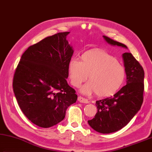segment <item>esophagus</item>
<instances>
[{"instance_id": "obj_1", "label": "esophagus", "mask_w": 152, "mask_h": 152, "mask_svg": "<svg viewBox=\"0 0 152 152\" xmlns=\"http://www.w3.org/2000/svg\"><path fill=\"white\" fill-rule=\"evenodd\" d=\"M78 101L80 103H88L89 102L88 100L86 99V98H83V97H82L81 96L78 97Z\"/></svg>"}]
</instances>
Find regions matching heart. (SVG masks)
Wrapping results in <instances>:
<instances>
[{"mask_svg":"<svg viewBox=\"0 0 152 152\" xmlns=\"http://www.w3.org/2000/svg\"><path fill=\"white\" fill-rule=\"evenodd\" d=\"M69 76L73 86L82 87L83 94L94 93L99 97L113 95L123 86L126 77L124 66L113 56L102 50H88L81 56V61L72 58L68 65Z\"/></svg>","mask_w":152,"mask_h":152,"instance_id":"1","label":"heart"}]
</instances>
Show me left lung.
I'll return each mask as SVG.
<instances>
[{"instance_id": "8db88e82", "label": "left lung", "mask_w": 152, "mask_h": 152, "mask_svg": "<svg viewBox=\"0 0 152 152\" xmlns=\"http://www.w3.org/2000/svg\"><path fill=\"white\" fill-rule=\"evenodd\" d=\"M112 46L127 49L126 45L103 36ZM126 71V85L113 96L96 102L97 112L88 121L91 128L101 134H110L123 128L140 110L144 90V71L132 53L122 55Z\"/></svg>"}]
</instances>
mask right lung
I'll list each match as a JSON object with an SVG mask.
<instances>
[{"mask_svg":"<svg viewBox=\"0 0 152 152\" xmlns=\"http://www.w3.org/2000/svg\"><path fill=\"white\" fill-rule=\"evenodd\" d=\"M69 32L47 37L23 53L13 78V91L21 111L32 123L47 128L65 117L77 95L69 86L68 65L73 54Z\"/></svg>","mask_w":152,"mask_h":152,"instance_id":"obj_1","label":"right lung"}]
</instances>
